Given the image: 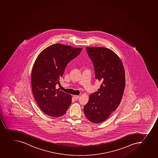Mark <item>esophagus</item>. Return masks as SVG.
I'll return each instance as SVG.
<instances>
[{
  "instance_id": "obj_1",
  "label": "esophagus",
  "mask_w": 158,
  "mask_h": 158,
  "mask_svg": "<svg viewBox=\"0 0 158 158\" xmlns=\"http://www.w3.org/2000/svg\"><path fill=\"white\" fill-rule=\"evenodd\" d=\"M73 97H74V98H75L76 100H77L80 98L79 96H77V95H74Z\"/></svg>"
}]
</instances>
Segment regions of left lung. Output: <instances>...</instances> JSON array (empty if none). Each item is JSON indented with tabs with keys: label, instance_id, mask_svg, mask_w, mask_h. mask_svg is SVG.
I'll return each mask as SVG.
<instances>
[{
	"label": "left lung",
	"instance_id": "8db88e82",
	"mask_svg": "<svg viewBox=\"0 0 158 158\" xmlns=\"http://www.w3.org/2000/svg\"><path fill=\"white\" fill-rule=\"evenodd\" d=\"M86 49L94 63L95 78L101 84L98 91L89 96L84 113L90 122L100 123L120 103L125 87L124 68L119 56L109 48L87 47Z\"/></svg>",
	"mask_w": 158,
	"mask_h": 158
}]
</instances>
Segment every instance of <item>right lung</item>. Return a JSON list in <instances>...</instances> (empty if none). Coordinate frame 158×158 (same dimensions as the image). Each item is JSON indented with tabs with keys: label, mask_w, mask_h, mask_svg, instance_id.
<instances>
[{
	"label": "right lung",
	"mask_w": 158,
	"mask_h": 158,
	"mask_svg": "<svg viewBox=\"0 0 158 158\" xmlns=\"http://www.w3.org/2000/svg\"><path fill=\"white\" fill-rule=\"evenodd\" d=\"M82 49L54 44L44 49L37 57L31 74L32 91L38 105L47 115L60 117L71 105V95L57 89L56 85L60 84L66 65Z\"/></svg>",
	"instance_id": "obj_1"
}]
</instances>
